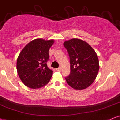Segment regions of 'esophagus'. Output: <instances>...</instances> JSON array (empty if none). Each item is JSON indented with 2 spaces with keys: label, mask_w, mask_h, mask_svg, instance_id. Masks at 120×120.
Listing matches in <instances>:
<instances>
[{
  "label": "esophagus",
  "mask_w": 120,
  "mask_h": 120,
  "mask_svg": "<svg viewBox=\"0 0 120 120\" xmlns=\"http://www.w3.org/2000/svg\"><path fill=\"white\" fill-rule=\"evenodd\" d=\"M57 71H61V68L60 67L58 68H57Z\"/></svg>",
  "instance_id": "obj_1"
}]
</instances>
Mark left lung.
I'll use <instances>...</instances> for the list:
<instances>
[{
    "label": "left lung",
    "mask_w": 120,
    "mask_h": 120,
    "mask_svg": "<svg viewBox=\"0 0 120 120\" xmlns=\"http://www.w3.org/2000/svg\"><path fill=\"white\" fill-rule=\"evenodd\" d=\"M70 58L71 73L66 80L77 90L90 86L98 75L100 65L97 54L89 44L78 38L66 41L63 43Z\"/></svg>",
    "instance_id": "1"
}]
</instances>
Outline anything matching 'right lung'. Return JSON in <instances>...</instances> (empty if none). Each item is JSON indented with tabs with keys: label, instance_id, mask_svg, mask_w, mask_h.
Wrapping results in <instances>:
<instances>
[{
	"label": "right lung",
	"instance_id": "obj_1",
	"mask_svg": "<svg viewBox=\"0 0 120 120\" xmlns=\"http://www.w3.org/2000/svg\"><path fill=\"white\" fill-rule=\"evenodd\" d=\"M53 39L37 38L30 41L19 53L17 70L21 81L26 87L38 89L49 82L53 71L47 67L48 52Z\"/></svg>",
	"mask_w": 120,
	"mask_h": 120
}]
</instances>
